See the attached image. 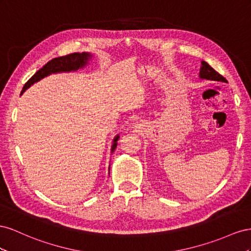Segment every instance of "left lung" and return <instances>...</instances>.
<instances>
[{
  "mask_svg": "<svg viewBox=\"0 0 251 251\" xmlns=\"http://www.w3.org/2000/svg\"><path fill=\"white\" fill-rule=\"evenodd\" d=\"M200 78L202 80H209V81H217V82H224L227 83L226 78L218 74L210 65H208L205 61L201 62V68H200Z\"/></svg>",
  "mask_w": 251,
  "mask_h": 251,
  "instance_id": "obj_1",
  "label": "left lung"
}]
</instances>
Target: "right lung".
<instances>
[{
    "label": "right lung",
    "instance_id": "obj_1",
    "mask_svg": "<svg viewBox=\"0 0 251 251\" xmlns=\"http://www.w3.org/2000/svg\"><path fill=\"white\" fill-rule=\"evenodd\" d=\"M91 58H92V54L89 52H82V53L75 52L68 55L60 56V58H55L51 61H49L40 70H38L37 73L29 78V80L27 81V83L24 85L22 92H21V95H22L26 89L29 88L31 85L39 82L40 80H42V78H44L45 76H48L51 74L70 73V71H76L78 69L84 68L91 60ZM119 138L120 135L117 134L112 141L111 153L114 151V149L117 148Z\"/></svg>",
    "mask_w": 251,
    "mask_h": 251
}]
</instances>
